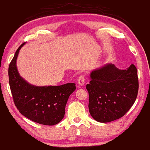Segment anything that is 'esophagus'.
Returning a JSON list of instances; mask_svg holds the SVG:
<instances>
[{"mask_svg":"<svg viewBox=\"0 0 150 150\" xmlns=\"http://www.w3.org/2000/svg\"><path fill=\"white\" fill-rule=\"evenodd\" d=\"M84 83H85L84 75H81L78 78V85H80V86H83Z\"/></svg>","mask_w":150,"mask_h":150,"instance_id":"1","label":"esophagus"}]
</instances>
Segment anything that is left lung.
I'll return each mask as SVG.
<instances>
[{
  "instance_id": "1",
  "label": "left lung",
  "mask_w": 150,
  "mask_h": 150,
  "mask_svg": "<svg viewBox=\"0 0 150 150\" xmlns=\"http://www.w3.org/2000/svg\"><path fill=\"white\" fill-rule=\"evenodd\" d=\"M87 84L89 110L93 119L107 123L123 117L133 105L138 95L137 69L133 64L125 70L105 64L90 74Z\"/></svg>"
}]
</instances>
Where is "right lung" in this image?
I'll list each match as a JSON object with an SVG mask.
<instances>
[{
  "label": "right lung",
  "instance_id": "right-lung-1",
  "mask_svg": "<svg viewBox=\"0 0 150 150\" xmlns=\"http://www.w3.org/2000/svg\"><path fill=\"white\" fill-rule=\"evenodd\" d=\"M22 44L8 68L10 90L17 108L25 117L45 125H54L63 120L69 96L75 91L74 83L58 86H35L19 75L16 61Z\"/></svg>",
  "mask_w": 150,
  "mask_h": 150
}]
</instances>
